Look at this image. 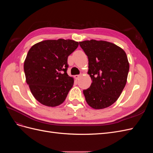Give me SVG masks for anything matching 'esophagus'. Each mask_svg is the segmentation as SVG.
<instances>
[{
  "mask_svg": "<svg viewBox=\"0 0 153 153\" xmlns=\"http://www.w3.org/2000/svg\"><path fill=\"white\" fill-rule=\"evenodd\" d=\"M80 75H75V79H76V80H78V78H79V77H80Z\"/></svg>",
  "mask_w": 153,
  "mask_h": 153,
  "instance_id": "34e87169",
  "label": "esophagus"
}]
</instances>
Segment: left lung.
Segmentation results:
<instances>
[{
	"label": "left lung",
	"instance_id": "left-lung-1",
	"mask_svg": "<svg viewBox=\"0 0 153 153\" xmlns=\"http://www.w3.org/2000/svg\"><path fill=\"white\" fill-rule=\"evenodd\" d=\"M89 60L92 84L83 91L87 104L103 109L114 103L126 85L129 65L124 51L116 45L91 39L79 42Z\"/></svg>",
	"mask_w": 153,
	"mask_h": 153
}]
</instances>
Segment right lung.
I'll return each instance as SVG.
<instances>
[{"instance_id": "add662e5", "label": "right lung", "mask_w": 153, "mask_h": 153, "mask_svg": "<svg viewBox=\"0 0 153 153\" xmlns=\"http://www.w3.org/2000/svg\"><path fill=\"white\" fill-rule=\"evenodd\" d=\"M78 46L71 39L45 40L29 50L24 67L26 82L41 104L53 107L66 100L74 84L67 73L68 57Z\"/></svg>"}]
</instances>
